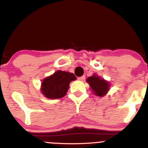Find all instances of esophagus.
<instances>
[{"mask_svg":"<svg viewBox=\"0 0 148 148\" xmlns=\"http://www.w3.org/2000/svg\"><path fill=\"white\" fill-rule=\"evenodd\" d=\"M84 79H85V76H82V77H79L78 79L80 80V81H83V80H84Z\"/></svg>","mask_w":148,"mask_h":148,"instance_id":"obj_1","label":"esophagus"}]
</instances>
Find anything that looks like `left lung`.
I'll return each instance as SVG.
<instances>
[{
  "label": "left lung",
  "instance_id": "left-lung-1",
  "mask_svg": "<svg viewBox=\"0 0 148 148\" xmlns=\"http://www.w3.org/2000/svg\"><path fill=\"white\" fill-rule=\"evenodd\" d=\"M86 82L89 84L93 93L97 96H104L110 89V84L108 82L95 74L87 78Z\"/></svg>",
  "mask_w": 148,
  "mask_h": 148
}]
</instances>
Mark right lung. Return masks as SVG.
Here are the masks:
<instances>
[{
  "label": "right lung",
  "instance_id": "add662e5",
  "mask_svg": "<svg viewBox=\"0 0 148 148\" xmlns=\"http://www.w3.org/2000/svg\"><path fill=\"white\" fill-rule=\"evenodd\" d=\"M77 79L74 74L64 71H56L46 77L41 83V92L49 99H59L64 97L69 84Z\"/></svg>",
  "mask_w": 148,
  "mask_h": 148
}]
</instances>
